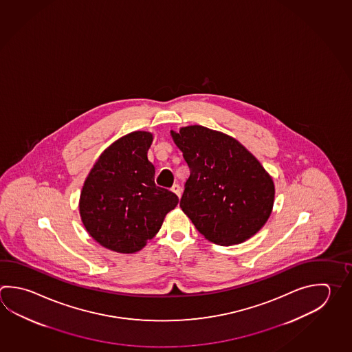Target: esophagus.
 I'll return each instance as SVG.
<instances>
[{"mask_svg":"<svg viewBox=\"0 0 352 352\" xmlns=\"http://www.w3.org/2000/svg\"><path fill=\"white\" fill-rule=\"evenodd\" d=\"M170 190L173 192H175L177 195H178V198H180V195H182V188H180L179 184H174V186L170 188Z\"/></svg>","mask_w":352,"mask_h":352,"instance_id":"obj_1","label":"esophagus"}]
</instances>
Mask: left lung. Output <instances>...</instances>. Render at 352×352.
<instances>
[{"label":"left lung","mask_w":352,"mask_h":352,"mask_svg":"<svg viewBox=\"0 0 352 352\" xmlns=\"http://www.w3.org/2000/svg\"><path fill=\"white\" fill-rule=\"evenodd\" d=\"M190 174L180 208L214 244L229 246L252 238L269 219L275 188L252 153L224 133L203 126L170 132Z\"/></svg>","instance_id":"obj_1"}]
</instances>
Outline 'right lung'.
I'll return each mask as SVG.
<instances>
[{
    "label": "right lung",
    "mask_w": 352,
    "mask_h": 352,
    "mask_svg": "<svg viewBox=\"0 0 352 352\" xmlns=\"http://www.w3.org/2000/svg\"><path fill=\"white\" fill-rule=\"evenodd\" d=\"M152 140L151 133L140 131L116 140L100 154L80 192L83 226L113 252H140L179 201L154 182L155 169L146 157Z\"/></svg>",
    "instance_id": "add662e5"
}]
</instances>
